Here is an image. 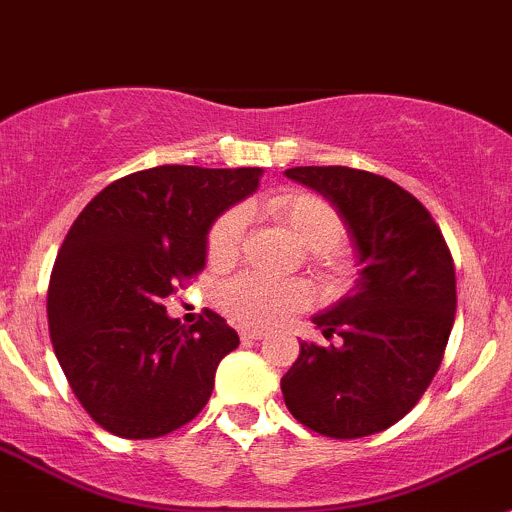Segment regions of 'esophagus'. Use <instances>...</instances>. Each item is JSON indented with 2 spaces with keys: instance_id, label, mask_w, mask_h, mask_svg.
Returning <instances> with one entry per match:
<instances>
[{
  "instance_id": "obj_1",
  "label": "esophagus",
  "mask_w": 512,
  "mask_h": 512,
  "mask_svg": "<svg viewBox=\"0 0 512 512\" xmlns=\"http://www.w3.org/2000/svg\"><path fill=\"white\" fill-rule=\"evenodd\" d=\"M240 339H242V342H245V344L260 342V339H265V332H262V329H242Z\"/></svg>"
}]
</instances>
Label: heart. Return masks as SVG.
I'll use <instances>...</instances> for the list:
<instances>
[{
    "label": "heart",
    "mask_w": 512,
    "mask_h": 512,
    "mask_svg": "<svg viewBox=\"0 0 512 512\" xmlns=\"http://www.w3.org/2000/svg\"><path fill=\"white\" fill-rule=\"evenodd\" d=\"M270 218L282 223L314 252L317 265L327 272H342V255L337 245L344 240V220L332 203L314 193L285 190L262 203ZM247 215L242 208H227L210 225L205 250L215 267H227L237 260L245 240ZM312 302V289L302 280H275L260 272H242L218 289L220 309L242 327H275L289 314Z\"/></svg>",
    "instance_id": "heart-1"
}]
</instances>
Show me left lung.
Segmentation results:
<instances>
[{"label":"left lung","mask_w":512,"mask_h":512,"mask_svg":"<svg viewBox=\"0 0 512 512\" xmlns=\"http://www.w3.org/2000/svg\"><path fill=\"white\" fill-rule=\"evenodd\" d=\"M285 175L337 208L361 265L352 292L312 317L324 337L342 339L299 342L282 376L285 404L322 436H371L409 414L441 366L456 317L451 250L431 213L384 175L344 165Z\"/></svg>","instance_id":"1"}]
</instances>
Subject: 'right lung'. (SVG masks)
<instances>
[{
  "label": "right lung",
  "instance_id": "right-lung-1",
  "mask_svg": "<svg viewBox=\"0 0 512 512\" xmlns=\"http://www.w3.org/2000/svg\"><path fill=\"white\" fill-rule=\"evenodd\" d=\"M260 175L138 170L106 185L71 225L51 270L49 334L76 399L113 436H165L208 404L240 337L210 309L183 327L160 302L203 270L210 225L255 193Z\"/></svg>",
  "mask_w": 512,
  "mask_h": 512
}]
</instances>
